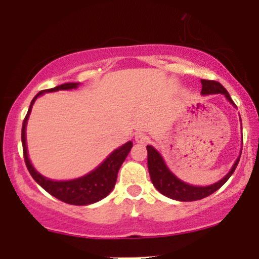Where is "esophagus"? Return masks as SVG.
I'll list each match as a JSON object with an SVG mask.
<instances>
[{
	"mask_svg": "<svg viewBox=\"0 0 259 259\" xmlns=\"http://www.w3.org/2000/svg\"><path fill=\"white\" fill-rule=\"evenodd\" d=\"M135 141L138 144L146 143V141H147L146 133H144V132H138V133H136V134H135Z\"/></svg>",
	"mask_w": 259,
	"mask_h": 259,
	"instance_id": "34e87169",
	"label": "esophagus"
}]
</instances>
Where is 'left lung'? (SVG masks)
Returning <instances> with one entry per match:
<instances>
[{"instance_id":"left-lung-1","label":"left lung","mask_w":259,"mask_h":259,"mask_svg":"<svg viewBox=\"0 0 259 259\" xmlns=\"http://www.w3.org/2000/svg\"><path fill=\"white\" fill-rule=\"evenodd\" d=\"M201 95H217V93H221L226 97L227 101L231 104H235L231 97H230L229 92L224 88L221 83L217 81H210V79H201ZM147 167H149L150 177H151L152 184L158 192L162 193L166 197L175 199V200L180 201H194L209 197L214 192H217L219 188L226 183L227 180L231 177L232 173L235 172L236 167H237L240 157L236 160V162L232 166L231 171H230L223 180H220L217 183L211 184V186L206 187H195L192 184L184 183L180 178L176 177L173 173L169 171L168 167L164 163L163 158L160 155V152L152 147L151 145H147Z\"/></svg>"}]
</instances>
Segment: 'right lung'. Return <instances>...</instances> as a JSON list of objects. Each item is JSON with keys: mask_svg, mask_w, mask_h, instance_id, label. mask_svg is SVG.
Segmentation results:
<instances>
[{"mask_svg": "<svg viewBox=\"0 0 259 259\" xmlns=\"http://www.w3.org/2000/svg\"><path fill=\"white\" fill-rule=\"evenodd\" d=\"M78 86V83H64L60 86H56L50 90H44L39 92L33 101L30 102L29 109H28L27 115L23 120V126H22V145H23V155L24 161L27 164V168L29 171L33 180L47 190L53 197L58 198L59 200L64 203L72 204V205H88L93 204L96 201H99L101 199L106 198L115 186L116 176H118L119 168L123 164L127 153L130 152L133 147L132 141H127L123 146L116 149L110 153L109 156L102 162L101 164L92 172L83 177L76 178L71 181H51L47 177L41 176L40 173L36 172L35 168L30 163L29 157L27 152V143H25V126H27V120L29 118V113L32 110V107L35 102V99L39 96L44 95L45 92H56L60 90H72Z\"/></svg>", "mask_w": 259, "mask_h": 259, "instance_id": "obj_1", "label": "right lung"}]
</instances>
